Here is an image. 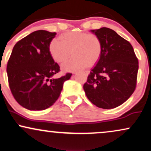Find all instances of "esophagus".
I'll list each match as a JSON object with an SVG mask.
<instances>
[{"mask_svg":"<svg viewBox=\"0 0 151 151\" xmlns=\"http://www.w3.org/2000/svg\"><path fill=\"white\" fill-rule=\"evenodd\" d=\"M85 72H86V74H87V75L89 74V71H88V70H86V71H85Z\"/></svg>","mask_w":151,"mask_h":151,"instance_id":"34e87169","label":"esophagus"}]
</instances>
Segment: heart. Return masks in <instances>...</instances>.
<instances>
[{"label":"heart","instance_id":"b5f03b06","mask_svg":"<svg viewBox=\"0 0 151 151\" xmlns=\"http://www.w3.org/2000/svg\"><path fill=\"white\" fill-rule=\"evenodd\" d=\"M51 56L59 63L65 62L70 56L73 57L63 65L65 71L74 70L86 65L92 66L100 58L102 42L95 34L85 32H68L53 40L49 46Z\"/></svg>","mask_w":151,"mask_h":151}]
</instances>
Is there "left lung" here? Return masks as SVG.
Masks as SVG:
<instances>
[{
	"instance_id": "8db88e82",
	"label": "left lung",
	"mask_w": 151,
	"mask_h": 151,
	"mask_svg": "<svg viewBox=\"0 0 151 151\" xmlns=\"http://www.w3.org/2000/svg\"><path fill=\"white\" fill-rule=\"evenodd\" d=\"M102 42V52L83 84L88 100L99 108L121 105L137 86L139 60L132 46L109 28L93 30Z\"/></svg>"
}]
</instances>
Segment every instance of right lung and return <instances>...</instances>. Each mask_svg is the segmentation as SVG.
Instances as JSON below:
<instances>
[{"label":"right lung","instance_id":"right-lung-1","mask_svg":"<svg viewBox=\"0 0 151 151\" xmlns=\"http://www.w3.org/2000/svg\"><path fill=\"white\" fill-rule=\"evenodd\" d=\"M56 33L40 30L18 41L7 65L9 86L15 100L23 107L45 110L60 96L64 81L72 73L53 78L60 72L50 53L49 44Z\"/></svg>","mask_w":151,"mask_h":151}]
</instances>
